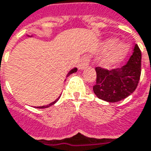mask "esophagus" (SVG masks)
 Wrapping results in <instances>:
<instances>
[{"mask_svg": "<svg viewBox=\"0 0 151 151\" xmlns=\"http://www.w3.org/2000/svg\"><path fill=\"white\" fill-rule=\"evenodd\" d=\"M89 63H90V58L88 56H83L81 58L80 62H79L78 67L79 69H84L87 67H88Z\"/></svg>", "mask_w": 151, "mask_h": 151, "instance_id": "34e87169", "label": "esophagus"}]
</instances>
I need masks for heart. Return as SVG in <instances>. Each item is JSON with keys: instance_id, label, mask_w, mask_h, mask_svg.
I'll use <instances>...</instances> for the list:
<instances>
[{"instance_id": "1", "label": "heart", "mask_w": 151, "mask_h": 151, "mask_svg": "<svg viewBox=\"0 0 151 151\" xmlns=\"http://www.w3.org/2000/svg\"><path fill=\"white\" fill-rule=\"evenodd\" d=\"M115 42L114 40H109L106 43V46L109 47ZM127 52V47L124 45H118L115 47H114L111 51H109L106 55L103 57L101 60V63L103 66H109L112 63L118 62L124 57V55Z\"/></svg>"}]
</instances>
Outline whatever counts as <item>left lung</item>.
<instances>
[{"mask_svg":"<svg viewBox=\"0 0 151 151\" xmlns=\"http://www.w3.org/2000/svg\"><path fill=\"white\" fill-rule=\"evenodd\" d=\"M96 83L93 90L104 101L115 103L129 96L137 88L141 74V51L136 44L127 63L119 69L96 67Z\"/></svg>","mask_w":151,"mask_h":151,"instance_id":"obj_1","label":"left lung"}]
</instances>
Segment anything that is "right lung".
Listing matches in <instances>:
<instances>
[{
  "instance_id": "obj_1",
  "label": "right lung",
  "mask_w": 151,
  "mask_h": 151,
  "mask_svg": "<svg viewBox=\"0 0 151 151\" xmlns=\"http://www.w3.org/2000/svg\"><path fill=\"white\" fill-rule=\"evenodd\" d=\"M77 70H78V69H77L76 68H73V69H72V70H71L70 72H69V73H68V75H67V77H68V76L70 75V74H72V73H75V72H77ZM59 98H60V97H58V99H56V100H55L54 102H52V103H51V104H49L48 105H45V106L37 107V108H38V109H44V108H47V107L52 106V105H53L55 103H56V102H57V101H58V99H59Z\"/></svg>"
}]
</instances>
